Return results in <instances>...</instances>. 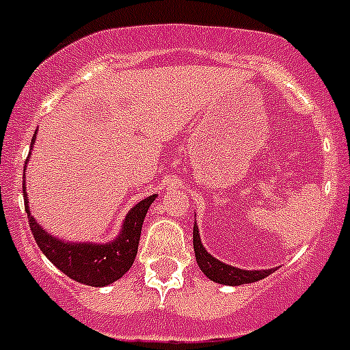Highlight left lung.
Listing matches in <instances>:
<instances>
[{
  "label": "left lung",
  "mask_w": 350,
  "mask_h": 350,
  "mask_svg": "<svg viewBox=\"0 0 350 350\" xmlns=\"http://www.w3.org/2000/svg\"><path fill=\"white\" fill-rule=\"evenodd\" d=\"M193 249H195V257H197L198 267L204 271V274L208 280L215 283H223V285H243V283H254L259 282V280L266 278L273 273L274 269H262V271H243L238 269V267L228 266V264L221 262L215 257H212L211 254H207V250L204 249V245L200 241V234H198L197 224L193 226Z\"/></svg>",
  "instance_id": "8db88e82"
}]
</instances>
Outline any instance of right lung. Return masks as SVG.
I'll list each match as a JSON object with an SVG mask.
<instances>
[{
    "label": "right lung",
    "mask_w": 350,
    "mask_h": 350,
    "mask_svg": "<svg viewBox=\"0 0 350 350\" xmlns=\"http://www.w3.org/2000/svg\"><path fill=\"white\" fill-rule=\"evenodd\" d=\"M32 138V143H34ZM29 160V157H27ZM25 171V165H24ZM25 188V183H24ZM157 195H150L145 200L131 208L126 221L122 224V231L112 243L93 245V243H68L58 238L51 237L44 230H41L27 207V193L24 190L25 212L29 217V226L36 238V243L42 254L55 264L60 271H64L68 278L84 283L90 286H105L122 278L124 273L135 262L138 254L139 234H142L143 221L148 207L155 200Z\"/></svg>",
    "instance_id": "right-lung-1"
}]
</instances>
